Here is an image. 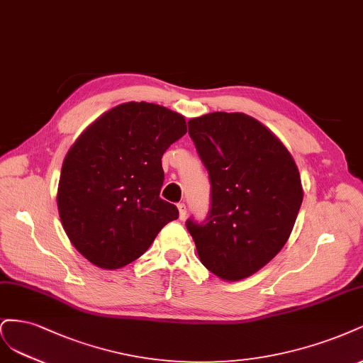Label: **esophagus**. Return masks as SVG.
Masks as SVG:
<instances>
[{
    "instance_id": "obj_1",
    "label": "esophagus",
    "mask_w": 363,
    "mask_h": 363,
    "mask_svg": "<svg viewBox=\"0 0 363 363\" xmlns=\"http://www.w3.org/2000/svg\"><path fill=\"white\" fill-rule=\"evenodd\" d=\"M178 209H179V218L184 220L186 216V206L185 203H178Z\"/></svg>"
}]
</instances>
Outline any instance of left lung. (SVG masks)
Masks as SVG:
<instances>
[{
  "label": "left lung",
  "mask_w": 363,
  "mask_h": 363,
  "mask_svg": "<svg viewBox=\"0 0 363 363\" xmlns=\"http://www.w3.org/2000/svg\"><path fill=\"white\" fill-rule=\"evenodd\" d=\"M208 170L211 208L186 220L201 262L223 280L256 273L282 250L303 201L300 173L282 142L244 113L189 121Z\"/></svg>",
  "instance_id": "1"
}]
</instances>
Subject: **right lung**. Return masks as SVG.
I'll return each instance as SVG.
<instances>
[{
  "mask_svg": "<svg viewBox=\"0 0 363 363\" xmlns=\"http://www.w3.org/2000/svg\"><path fill=\"white\" fill-rule=\"evenodd\" d=\"M186 133L184 116L149 102L104 113L63 161L58 214L74 247L99 268L140 258L178 208L162 201V154Z\"/></svg>",
  "mask_w": 363,
  "mask_h": 363,
  "instance_id": "add662e5",
  "label": "right lung"
}]
</instances>
